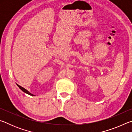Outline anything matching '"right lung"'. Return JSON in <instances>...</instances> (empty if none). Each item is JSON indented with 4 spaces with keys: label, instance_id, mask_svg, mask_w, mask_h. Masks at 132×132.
Masks as SVG:
<instances>
[{
    "label": "right lung",
    "instance_id": "add662e5",
    "mask_svg": "<svg viewBox=\"0 0 132 132\" xmlns=\"http://www.w3.org/2000/svg\"><path fill=\"white\" fill-rule=\"evenodd\" d=\"M17 86L19 87L20 88L21 90L22 91H23L24 93H26V94H28V95H32V96H34V95H34V94H32L30 93L28 90H27L26 89H25V88H23V87H22L20 86H19V84H17Z\"/></svg>",
    "mask_w": 132,
    "mask_h": 132
}]
</instances>
